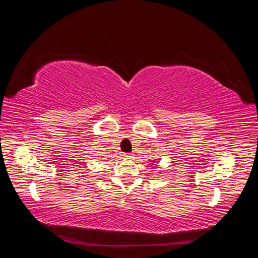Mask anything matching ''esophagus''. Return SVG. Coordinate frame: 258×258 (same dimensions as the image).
I'll use <instances>...</instances> for the list:
<instances>
[{"mask_svg":"<svg viewBox=\"0 0 258 258\" xmlns=\"http://www.w3.org/2000/svg\"><path fill=\"white\" fill-rule=\"evenodd\" d=\"M126 157H128V158H132V156H131V154H126Z\"/></svg>","mask_w":258,"mask_h":258,"instance_id":"1","label":"esophagus"}]
</instances>
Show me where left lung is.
Masks as SVG:
<instances>
[{
	"label": "left lung",
	"mask_w": 258,
	"mask_h": 258,
	"mask_svg": "<svg viewBox=\"0 0 258 258\" xmlns=\"http://www.w3.org/2000/svg\"><path fill=\"white\" fill-rule=\"evenodd\" d=\"M153 166H155V165H153Z\"/></svg>",
	"instance_id": "obj_1"
}]
</instances>
